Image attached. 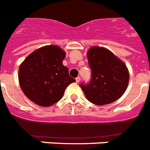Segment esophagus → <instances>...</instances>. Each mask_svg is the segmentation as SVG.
I'll return each instance as SVG.
<instances>
[{
    "label": "esophagus",
    "instance_id": "34e87169",
    "mask_svg": "<svg viewBox=\"0 0 150 150\" xmlns=\"http://www.w3.org/2000/svg\"><path fill=\"white\" fill-rule=\"evenodd\" d=\"M80 80H81L80 77H77L76 79H75V81H76V82H77V83H79V82H80Z\"/></svg>",
    "mask_w": 150,
    "mask_h": 150
}]
</instances>
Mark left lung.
Returning <instances> with one entry per match:
<instances>
[{"label": "left lung", "mask_w": 150, "mask_h": 150, "mask_svg": "<svg viewBox=\"0 0 150 150\" xmlns=\"http://www.w3.org/2000/svg\"><path fill=\"white\" fill-rule=\"evenodd\" d=\"M91 80L80 87L89 102L109 104L118 100L125 92L129 73L125 64L111 51L100 47H93L87 52Z\"/></svg>", "instance_id": "1"}]
</instances>
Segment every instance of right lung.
<instances>
[{"label": "right lung", "instance_id": "obj_1", "mask_svg": "<svg viewBox=\"0 0 150 150\" xmlns=\"http://www.w3.org/2000/svg\"><path fill=\"white\" fill-rule=\"evenodd\" d=\"M65 52L56 45L45 46L29 54L18 69L22 92L42 107H50L62 98L64 90L75 82L62 61Z\"/></svg>", "mask_w": 150, "mask_h": 150}]
</instances>
